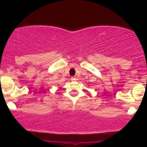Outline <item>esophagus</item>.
<instances>
[{"instance_id":"esophagus-1","label":"esophagus","mask_w":147,"mask_h":147,"mask_svg":"<svg viewBox=\"0 0 147 147\" xmlns=\"http://www.w3.org/2000/svg\"><path fill=\"white\" fill-rule=\"evenodd\" d=\"M71 80H73V81H76V78L75 76L71 77Z\"/></svg>"}]
</instances>
